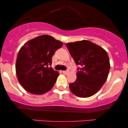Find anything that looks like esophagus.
I'll return each instance as SVG.
<instances>
[{
    "mask_svg": "<svg viewBox=\"0 0 128 128\" xmlns=\"http://www.w3.org/2000/svg\"><path fill=\"white\" fill-rule=\"evenodd\" d=\"M62 73H64V74H66L69 72V71L68 70H64V71H62Z\"/></svg>",
    "mask_w": 128,
    "mask_h": 128,
    "instance_id": "1",
    "label": "esophagus"
}]
</instances>
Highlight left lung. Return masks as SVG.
Listing matches in <instances>:
<instances>
[{
  "label": "left lung",
  "mask_w": 128,
  "mask_h": 128,
  "mask_svg": "<svg viewBox=\"0 0 128 128\" xmlns=\"http://www.w3.org/2000/svg\"><path fill=\"white\" fill-rule=\"evenodd\" d=\"M78 67L77 78L70 91L80 98L96 94L106 82L110 68L109 57L102 48L88 40L66 44Z\"/></svg>",
  "instance_id": "obj_1"
}]
</instances>
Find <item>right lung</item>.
Wrapping results in <instances>:
<instances>
[{"label":"right lung","mask_w":128,"mask_h":128,"mask_svg":"<svg viewBox=\"0 0 128 128\" xmlns=\"http://www.w3.org/2000/svg\"><path fill=\"white\" fill-rule=\"evenodd\" d=\"M62 42L43 35L26 42L19 50L16 70L20 84L28 92L42 94L52 89L59 73L52 67V58Z\"/></svg>","instance_id":"add662e5"}]
</instances>
